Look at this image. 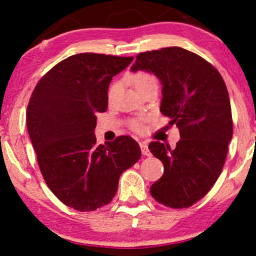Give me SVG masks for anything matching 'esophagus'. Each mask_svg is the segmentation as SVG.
<instances>
[{
    "label": "esophagus",
    "instance_id": "1",
    "mask_svg": "<svg viewBox=\"0 0 256 256\" xmlns=\"http://www.w3.org/2000/svg\"><path fill=\"white\" fill-rule=\"evenodd\" d=\"M140 147H141V152H142L144 156H150V150H148V144L147 142H140Z\"/></svg>",
    "mask_w": 256,
    "mask_h": 256
}]
</instances>
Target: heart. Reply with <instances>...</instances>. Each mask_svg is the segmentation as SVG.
<instances>
[{
	"mask_svg": "<svg viewBox=\"0 0 256 256\" xmlns=\"http://www.w3.org/2000/svg\"><path fill=\"white\" fill-rule=\"evenodd\" d=\"M132 80L134 82V85L136 89L138 88L144 86V85L146 84H150V83H156V80L154 78V76H152L150 74H147V72H138V74H135L133 77H132ZM116 90V85H112V89H110V94H112L115 92ZM130 127L134 129V130H141L142 129V122L140 121V120H133V121L130 122Z\"/></svg>",
	"mask_w": 256,
	"mask_h": 256,
	"instance_id": "obj_1",
	"label": "heart"
}]
</instances>
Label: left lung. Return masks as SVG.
<instances>
[{"label": "left lung", "instance_id": "obj_1", "mask_svg": "<svg viewBox=\"0 0 256 256\" xmlns=\"http://www.w3.org/2000/svg\"><path fill=\"white\" fill-rule=\"evenodd\" d=\"M130 71L150 72L160 80V112L180 133L174 150L159 141L148 146L165 168L150 194L166 206H191L216 182L232 138L224 80L210 62L180 47L140 53Z\"/></svg>", "mask_w": 256, "mask_h": 256}]
</instances>
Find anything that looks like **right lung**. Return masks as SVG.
I'll return each mask as SVG.
<instances>
[{"label": "right lung", "instance_id": "add662e5", "mask_svg": "<svg viewBox=\"0 0 256 256\" xmlns=\"http://www.w3.org/2000/svg\"><path fill=\"white\" fill-rule=\"evenodd\" d=\"M133 56L80 53L64 59L36 84L27 108V129L47 186L78 211L109 204L118 179L140 159L130 136L96 144V112L108 108L114 76Z\"/></svg>", "mask_w": 256, "mask_h": 256}]
</instances>
